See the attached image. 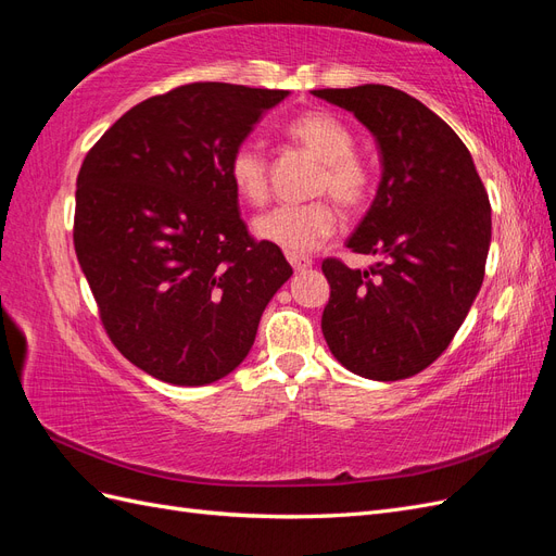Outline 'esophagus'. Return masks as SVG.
Instances as JSON below:
<instances>
[{
  "instance_id": "esophagus-1",
  "label": "esophagus",
  "mask_w": 556,
  "mask_h": 556,
  "mask_svg": "<svg viewBox=\"0 0 556 556\" xmlns=\"http://www.w3.org/2000/svg\"><path fill=\"white\" fill-rule=\"evenodd\" d=\"M288 262L292 264L294 271H306V268L313 266V260L306 255H296V252H288Z\"/></svg>"
}]
</instances>
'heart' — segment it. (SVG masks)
I'll return each mask as SVG.
<instances>
[{"mask_svg": "<svg viewBox=\"0 0 556 556\" xmlns=\"http://www.w3.org/2000/svg\"><path fill=\"white\" fill-rule=\"evenodd\" d=\"M285 131L292 141L323 162V172H319L315 185L317 192H327L348 213H355L366 204L368 192H371V176H368L366 166L352 155L355 153V139L339 117L311 111L294 117ZM229 178L245 201L262 204L268 185V166L262 150L252 143H241L233 150L229 160ZM252 231L257 239L288 252H308L336 231V211L327 201L280 204L257 215L252 223Z\"/></svg>", "mask_w": 556, "mask_h": 556, "instance_id": "1", "label": "heart"}]
</instances>
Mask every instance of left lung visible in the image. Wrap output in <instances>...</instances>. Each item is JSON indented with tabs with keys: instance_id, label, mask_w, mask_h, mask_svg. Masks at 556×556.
Instances as JSON below:
<instances>
[{
	"instance_id": "left-lung-1",
	"label": "left lung",
	"mask_w": 556,
	"mask_h": 556,
	"mask_svg": "<svg viewBox=\"0 0 556 556\" xmlns=\"http://www.w3.org/2000/svg\"><path fill=\"white\" fill-rule=\"evenodd\" d=\"M374 134L380 182L348 248L371 268L325 260L323 333L348 371L401 380L450 345L480 292L492 208L473 157L447 123L390 86L313 90Z\"/></svg>"
}]
</instances>
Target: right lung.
<instances>
[{
  "instance_id": "obj_1",
  "label": "right lung",
  "mask_w": 556,
  "mask_h": 556,
  "mask_svg": "<svg viewBox=\"0 0 556 556\" xmlns=\"http://www.w3.org/2000/svg\"><path fill=\"white\" fill-rule=\"evenodd\" d=\"M288 90L192 83L129 109L76 180L74 245L113 345L162 382L211 384L292 276L252 241L229 160Z\"/></svg>"
}]
</instances>
